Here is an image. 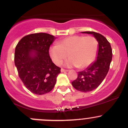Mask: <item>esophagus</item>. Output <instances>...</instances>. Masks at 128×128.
Returning <instances> with one entry per match:
<instances>
[{"label":"esophagus","mask_w":128,"mask_h":128,"mask_svg":"<svg viewBox=\"0 0 128 128\" xmlns=\"http://www.w3.org/2000/svg\"><path fill=\"white\" fill-rule=\"evenodd\" d=\"M60 72H68V70H65V69H61V70H60Z\"/></svg>","instance_id":"1"}]
</instances>
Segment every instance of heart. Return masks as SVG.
<instances>
[{
    "label": "heart",
    "instance_id": "heart-1",
    "mask_svg": "<svg viewBox=\"0 0 128 128\" xmlns=\"http://www.w3.org/2000/svg\"><path fill=\"white\" fill-rule=\"evenodd\" d=\"M98 50V42L95 37L72 36L59 41V45L51 46L50 54L56 65H60L69 56L66 66L84 69L94 61Z\"/></svg>",
    "mask_w": 128,
    "mask_h": 128
}]
</instances>
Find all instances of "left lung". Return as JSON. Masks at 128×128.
<instances>
[{
  "mask_svg": "<svg viewBox=\"0 0 128 128\" xmlns=\"http://www.w3.org/2000/svg\"><path fill=\"white\" fill-rule=\"evenodd\" d=\"M82 33L92 34L98 42L96 60L85 70L78 72L77 78L72 82L76 90L88 92L97 88L105 78L112 60V50L106 38L100 33L94 32Z\"/></svg>",
  "mask_w": 128,
  "mask_h": 128,
  "instance_id": "obj_1",
  "label": "left lung"
}]
</instances>
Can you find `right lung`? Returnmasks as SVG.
I'll use <instances>...</instances> for the list:
<instances>
[{
	"instance_id": "right-lung-1",
	"label": "right lung",
	"mask_w": 128,
	"mask_h": 128,
	"mask_svg": "<svg viewBox=\"0 0 128 128\" xmlns=\"http://www.w3.org/2000/svg\"><path fill=\"white\" fill-rule=\"evenodd\" d=\"M56 38L45 33L28 34L15 48L14 60L19 77L26 88L36 95L51 91L60 72L49 54Z\"/></svg>"
}]
</instances>
